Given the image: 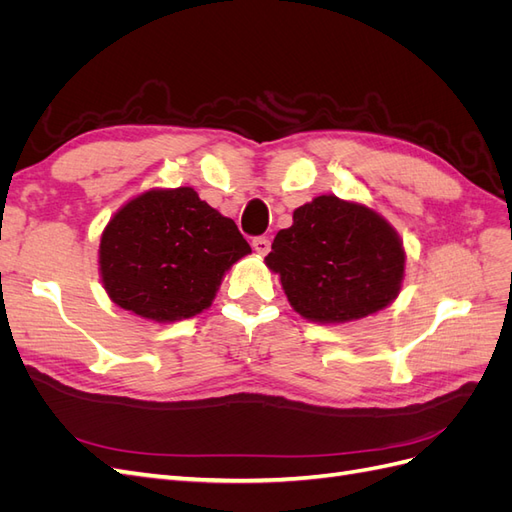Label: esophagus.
I'll list each match as a JSON object with an SVG mask.
<instances>
[{
    "instance_id": "obj_1",
    "label": "esophagus",
    "mask_w": 512,
    "mask_h": 512,
    "mask_svg": "<svg viewBox=\"0 0 512 512\" xmlns=\"http://www.w3.org/2000/svg\"><path fill=\"white\" fill-rule=\"evenodd\" d=\"M252 247H254L256 254L265 256V254H269V250H271V241H269L267 237H256V239L252 241Z\"/></svg>"
}]
</instances>
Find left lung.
I'll return each instance as SVG.
<instances>
[{"instance_id": "obj_1", "label": "left lung", "mask_w": 512, "mask_h": 512, "mask_svg": "<svg viewBox=\"0 0 512 512\" xmlns=\"http://www.w3.org/2000/svg\"><path fill=\"white\" fill-rule=\"evenodd\" d=\"M267 267L292 309L320 324H346L391 305L404 284L406 252L380 213L333 194L294 209L275 235Z\"/></svg>"}]
</instances>
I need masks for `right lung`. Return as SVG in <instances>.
Wrapping results in <instances>:
<instances>
[{"instance_id":"right-lung-1","label":"right lung","mask_w":512,"mask_h":512,"mask_svg":"<svg viewBox=\"0 0 512 512\" xmlns=\"http://www.w3.org/2000/svg\"><path fill=\"white\" fill-rule=\"evenodd\" d=\"M252 247L192 188H153L123 205L100 237L108 297L128 312L177 322L207 309L226 271Z\"/></svg>"}]
</instances>
